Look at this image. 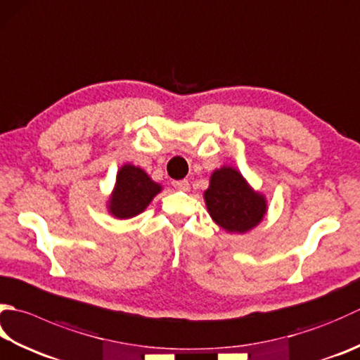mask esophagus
<instances>
[{"mask_svg":"<svg viewBox=\"0 0 360 360\" xmlns=\"http://www.w3.org/2000/svg\"><path fill=\"white\" fill-rule=\"evenodd\" d=\"M173 186H174V188H178V190H184V192H187V190L190 188V184H188L187 179L173 181Z\"/></svg>","mask_w":360,"mask_h":360,"instance_id":"34e87169","label":"esophagus"}]
</instances>
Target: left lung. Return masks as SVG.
I'll return each mask as SVG.
<instances>
[{
  "instance_id": "obj_1",
  "label": "left lung",
  "mask_w": 360,
  "mask_h": 360,
  "mask_svg": "<svg viewBox=\"0 0 360 360\" xmlns=\"http://www.w3.org/2000/svg\"><path fill=\"white\" fill-rule=\"evenodd\" d=\"M204 200L212 220L228 232L243 234L257 226L266 212L264 195L255 192L232 167L212 173Z\"/></svg>"
}]
</instances>
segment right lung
I'll list each match as a JSON object with an SVG mask.
<instances>
[{
	"instance_id": "obj_1",
	"label": "right lung",
	"mask_w": 360,
	"mask_h": 360,
	"mask_svg": "<svg viewBox=\"0 0 360 360\" xmlns=\"http://www.w3.org/2000/svg\"><path fill=\"white\" fill-rule=\"evenodd\" d=\"M162 190L142 168L126 164L117 173L114 193L109 201V212L117 218H132L143 212L148 204Z\"/></svg>"
}]
</instances>
